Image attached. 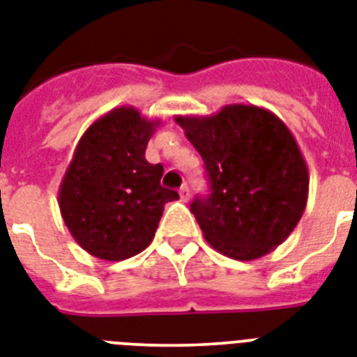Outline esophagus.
Returning a JSON list of instances; mask_svg holds the SVG:
<instances>
[{"instance_id": "esophagus-1", "label": "esophagus", "mask_w": 357, "mask_h": 357, "mask_svg": "<svg viewBox=\"0 0 357 357\" xmlns=\"http://www.w3.org/2000/svg\"><path fill=\"white\" fill-rule=\"evenodd\" d=\"M178 193H181V199L184 200V202L190 200V188H188V185H182L181 190H178Z\"/></svg>"}]
</instances>
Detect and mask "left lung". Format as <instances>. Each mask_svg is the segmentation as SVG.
I'll return each instance as SVG.
<instances>
[{"mask_svg": "<svg viewBox=\"0 0 357 357\" xmlns=\"http://www.w3.org/2000/svg\"><path fill=\"white\" fill-rule=\"evenodd\" d=\"M206 164L210 195L191 202L217 252L253 261L287 241L308 199V167L279 116L257 105H225L210 116H176Z\"/></svg>", "mask_w": 357, "mask_h": 357, "instance_id": "8db88e82", "label": "left lung"}]
</instances>
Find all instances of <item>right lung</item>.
<instances>
[{
    "label": "right lung",
    "instance_id": "obj_1",
    "mask_svg": "<svg viewBox=\"0 0 357 357\" xmlns=\"http://www.w3.org/2000/svg\"><path fill=\"white\" fill-rule=\"evenodd\" d=\"M158 120L131 105L100 116L79 138L58 191L63 222L93 257L123 261L149 246L166 202L164 167L146 160Z\"/></svg>",
    "mask_w": 357,
    "mask_h": 357
}]
</instances>
